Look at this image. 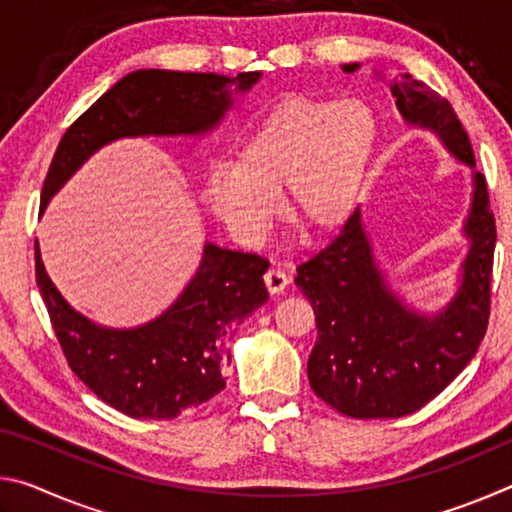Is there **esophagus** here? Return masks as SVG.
Listing matches in <instances>:
<instances>
[{"label": "esophagus", "mask_w": 512, "mask_h": 512, "mask_svg": "<svg viewBox=\"0 0 512 512\" xmlns=\"http://www.w3.org/2000/svg\"><path fill=\"white\" fill-rule=\"evenodd\" d=\"M264 282H266L268 293L275 296V293H282L284 289H287L291 280H289V275L282 271V268H271V271L264 275Z\"/></svg>", "instance_id": "1"}]
</instances>
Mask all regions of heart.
I'll return each mask as SVG.
<instances>
[{"instance_id":"b5f03b06","label":"heart","mask_w":512,"mask_h":512,"mask_svg":"<svg viewBox=\"0 0 512 512\" xmlns=\"http://www.w3.org/2000/svg\"><path fill=\"white\" fill-rule=\"evenodd\" d=\"M377 146V119L357 99L291 97L273 106L237 146L214 162L205 201L237 239L259 241L282 189L289 221L327 232L357 207Z\"/></svg>"}]
</instances>
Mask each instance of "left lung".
I'll list each match as a JSON object with an SVG mask.
<instances>
[{"label": "left lung", "instance_id": "left-lung-1", "mask_svg": "<svg viewBox=\"0 0 512 512\" xmlns=\"http://www.w3.org/2000/svg\"><path fill=\"white\" fill-rule=\"evenodd\" d=\"M359 63L343 65L352 74ZM404 121L429 131L472 169V203L463 223L470 250L454 298L422 314L388 287L372 250L361 207L343 230L298 266L296 284L316 314L318 339L307 361L320 400L359 420L402 418L452 384L479 350L490 316V280L497 228L488 185L474 171L470 137L449 101L402 74L391 83Z\"/></svg>", "mask_w": 512, "mask_h": 512}]
</instances>
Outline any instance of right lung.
Returning a JSON list of instances; mask_svg holds the SVG:
<instances>
[{"label": "right lung", "instance_id": "obj_1", "mask_svg": "<svg viewBox=\"0 0 512 512\" xmlns=\"http://www.w3.org/2000/svg\"><path fill=\"white\" fill-rule=\"evenodd\" d=\"M259 72L237 76L137 69L101 94L67 128L47 171L40 214L90 155L124 137H196L210 133L232 106V88L248 92ZM268 262L216 244L176 302L149 323L115 329L92 323L60 296L36 241V282L56 339L74 375L131 418L171 420L225 388V336L268 300Z\"/></svg>", "mask_w": 512, "mask_h": 512}]
</instances>
